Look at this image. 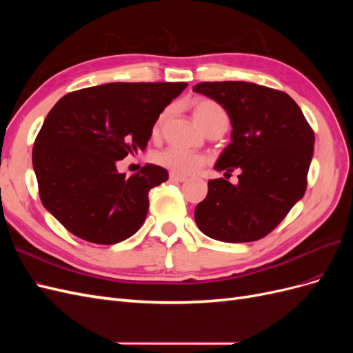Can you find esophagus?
Returning <instances> with one entry per match:
<instances>
[{
    "label": "esophagus",
    "mask_w": 353,
    "mask_h": 353,
    "mask_svg": "<svg viewBox=\"0 0 353 353\" xmlns=\"http://www.w3.org/2000/svg\"><path fill=\"white\" fill-rule=\"evenodd\" d=\"M169 178H170V181H174V183H184V181L187 179V176L176 175V174H170Z\"/></svg>",
    "instance_id": "1"
}]
</instances>
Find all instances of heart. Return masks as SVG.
I'll return each mask as SVG.
<instances>
[{"label": "heart", "mask_w": 353, "mask_h": 353, "mask_svg": "<svg viewBox=\"0 0 353 353\" xmlns=\"http://www.w3.org/2000/svg\"><path fill=\"white\" fill-rule=\"evenodd\" d=\"M191 112H193L194 121L208 131L209 128L215 125H225L228 126V116L225 110L222 109V105L216 101H213L206 97H197L190 101ZM169 116V109H165L162 113L157 116V119L153 125V135H159L162 132V128ZM153 162L159 166H162L172 174L188 176L196 174L199 169H201L206 163V157L199 153H188L178 150V148L169 147L165 150L159 152L153 156Z\"/></svg>", "instance_id": "b5f03b06"}]
</instances>
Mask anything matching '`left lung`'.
I'll return each instance as SVG.
<instances>
[{"mask_svg": "<svg viewBox=\"0 0 353 353\" xmlns=\"http://www.w3.org/2000/svg\"><path fill=\"white\" fill-rule=\"evenodd\" d=\"M193 91L219 103L231 119V143L215 169L225 175L241 170L237 185L223 178L209 181L206 199L196 206L197 227L225 243L268 236L305 194L312 128L290 95L263 85L201 82Z\"/></svg>", "mask_w": 353, "mask_h": 353, "instance_id": "8db88e82", "label": "left lung"}]
</instances>
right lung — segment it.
<instances>
[{"mask_svg":"<svg viewBox=\"0 0 353 353\" xmlns=\"http://www.w3.org/2000/svg\"><path fill=\"white\" fill-rule=\"evenodd\" d=\"M185 82H113L73 91L47 114L32 150L44 208L85 241L116 244L147 216L148 191L168 170L147 163L131 176L117 160L144 150L157 116Z\"/></svg>","mask_w":353,"mask_h":353,"instance_id":"right-lung-1","label":"right lung"}]
</instances>
